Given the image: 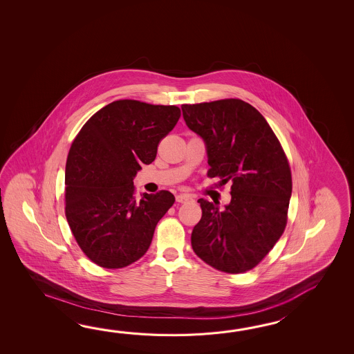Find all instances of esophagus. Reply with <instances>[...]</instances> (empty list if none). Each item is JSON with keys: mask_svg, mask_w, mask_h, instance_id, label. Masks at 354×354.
<instances>
[{"mask_svg": "<svg viewBox=\"0 0 354 354\" xmlns=\"http://www.w3.org/2000/svg\"><path fill=\"white\" fill-rule=\"evenodd\" d=\"M189 200H192V197L189 195H186V194H180V195L176 196V201L180 203H185L189 201Z\"/></svg>", "mask_w": 354, "mask_h": 354, "instance_id": "obj_1", "label": "esophagus"}]
</instances>
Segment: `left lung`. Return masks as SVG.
I'll return each mask as SVG.
<instances>
[{"label":"left lung","mask_w":354,"mask_h":354,"mask_svg":"<svg viewBox=\"0 0 354 354\" xmlns=\"http://www.w3.org/2000/svg\"><path fill=\"white\" fill-rule=\"evenodd\" d=\"M180 107L188 128L206 144L207 176L232 182L225 210L197 201L203 216L191 234L192 249L218 271H249L286 227L292 192L286 154L262 113L239 98Z\"/></svg>","instance_id":"8db88e82"}]
</instances>
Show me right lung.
I'll return each mask as SVG.
<instances>
[{"label": "right lung", "mask_w": 354, "mask_h": 354, "mask_svg": "<svg viewBox=\"0 0 354 354\" xmlns=\"http://www.w3.org/2000/svg\"><path fill=\"white\" fill-rule=\"evenodd\" d=\"M180 116L177 106L119 100L92 115L75 136L66 165V218L93 263L122 268L149 248L174 196L162 189L136 201L133 180L156 159Z\"/></svg>", "instance_id": "right-lung-1"}]
</instances>
